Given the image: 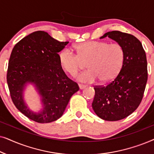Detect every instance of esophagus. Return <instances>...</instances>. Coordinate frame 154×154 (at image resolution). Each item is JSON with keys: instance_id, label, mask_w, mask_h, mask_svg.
Returning <instances> with one entry per match:
<instances>
[{"instance_id": "esophagus-1", "label": "esophagus", "mask_w": 154, "mask_h": 154, "mask_svg": "<svg viewBox=\"0 0 154 154\" xmlns=\"http://www.w3.org/2000/svg\"><path fill=\"white\" fill-rule=\"evenodd\" d=\"M79 87L80 88V90H83L85 88H86V86L84 85H81V84H79Z\"/></svg>"}]
</instances>
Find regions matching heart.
I'll list each match as a JSON object with an SVG mask.
<instances>
[{"instance_id":"heart-1","label":"heart","mask_w":154,"mask_h":154,"mask_svg":"<svg viewBox=\"0 0 154 154\" xmlns=\"http://www.w3.org/2000/svg\"><path fill=\"white\" fill-rule=\"evenodd\" d=\"M77 54L70 48L59 53L60 64L66 72L74 75L83 62L88 69L79 73L75 79L81 83H93L100 80L106 83L114 80L123 68L125 50L120 43L106 41H88L76 46Z\"/></svg>"}]
</instances>
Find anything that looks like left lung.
Wrapping results in <instances>:
<instances>
[{"instance_id":"obj_1","label":"left lung","mask_w":154,"mask_h":154,"mask_svg":"<svg viewBox=\"0 0 154 154\" xmlns=\"http://www.w3.org/2000/svg\"><path fill=\"white\" fill-rule=\"evenodd\" d=\"M106 37L123 46L125 60L121 72L111 83L94 88L92 106L100 119L116 121L133 113L142 100L148 78L146 56L141 42L134 35L113 31L100 38Z\"/></svg>"}]
</instances>
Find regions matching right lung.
I'll return each instance as SVG.
<instances>
[{"label": "right lung", "mask_w": 154, "mask_h": 154, "mask_svg": "<svg viewBox=\"0 0 154 154\" xmlns=\"http://www.w3.org/2000/svg\"><path fill=\"white\" fill-rule=\"evenodd\" d=\"M68 43L38 31L24 37L12 49L7 73L10 96L17 109L37 123L60 119L71 96L79 90L78 84L65 74L59 61L58 53ZM29 85L40 97L38 112L31 109L25 100L24 92Z\"/></svg>", "instance_id": "obj_1"}]
</instances>
